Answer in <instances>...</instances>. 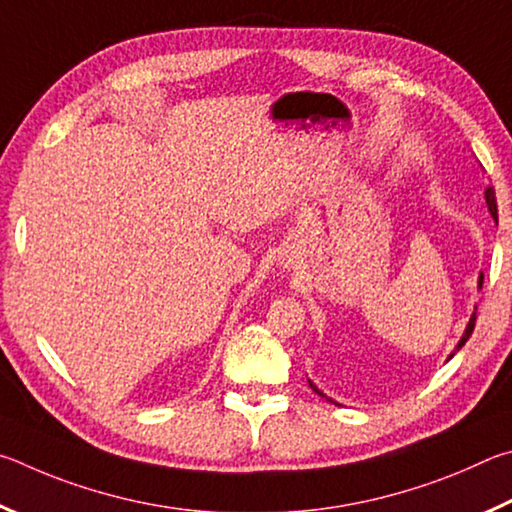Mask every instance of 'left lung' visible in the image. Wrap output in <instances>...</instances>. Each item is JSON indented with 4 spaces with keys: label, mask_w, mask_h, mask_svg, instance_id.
<instances>
[{
    "label": "left lung",
    "mask_w": 512,
    "mask_h": 512,
    "mask_svg": "<svg viewBox=\"0 0 512 512\" xmlns=\"http://www.w3.org/2000/svg\"><path fill=\"white\" fill-rule=\"evenodd\" d=\"M486 204H488V211H490V215H492V218H495L497 220V197H495V188H492V186H488L486 188ZM481 283H483V274L479 276V288H481ZM474 321H477V312H472V317H470V324H468V328H465V333H463V337H461V342L459 344H456V351H459V348L465 344V342H468V339H470V335H472V330H474ZM454 351V353H456ZM454 353L450 355V357H447V360H452V357H454ZM310 382V380H308ZM310 389L312 391H315L317 393V396H321V398H326L328 402H335V400H330L328 396H326V393H321L317 387H315V384H312L310 382ZM335 405H337V402H335Z\"/></svg>",
    "instance_id": "left-lung-1"
}]
</instances>
